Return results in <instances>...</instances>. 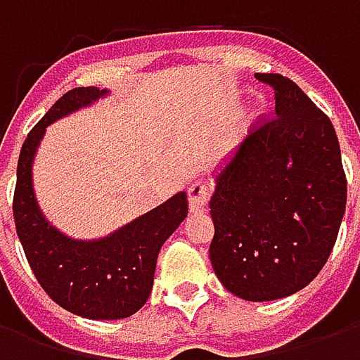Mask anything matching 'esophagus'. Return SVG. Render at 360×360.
<instances>
[{
    "label": "esophagus",
    "instance_id": "esophagus-1",
    "mask_svg": "<svg viewBox=\"0 0 360 360\" xmlns=\"http://www.w3.org/2000/svg\"><path fill=\"white\" fill-rule=\"evenodd\" d=\"M210 196V185L206 181H195L188 187V208L191 212H200L206 208Z\"/></svg>",
    "mask_w": 360,
    "mask_h": 360
}]
</instances>
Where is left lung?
<instances>
[{
	"label": "left lung",
	"mask_w": 360,
	"mask_h": 360,
	"mask_svg": "<svg viewBox=\"0 0 360 360\" xmlns=\"http://www.w3.org/2000/svg\"><path fill=\"white\" fill-rule=\"evenodd\" d=\"M276 94V117L249 134L216 173L210 260L229 293L276 301L316 278L347 202L335 129L293 81L257 73Z\"/></svg>",
	"instance_id": "8db88e82"
}]
</instances>
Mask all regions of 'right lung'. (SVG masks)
<instances>
[{"instance_id":"obj_1","label":"right lung","mask_w":360,"mask_h":360,"mask_svg":"<svg viewBox=\"0 0 360 360\" xmlns=\"http://www.w3.org/2000/svg\"><path fill=\"white\" fill-rule=\"evenodd\" d=\"M105 94V89L79 86L51 105L20 148L13 196L17 235L38 283L59 307L90 320H119L144 307L154 285L160 249L188 212L187 193L181 191L117 231L92 241L71 239L46 219L32 187V162L46 127Z\"/></svg>"}]
</instances>
